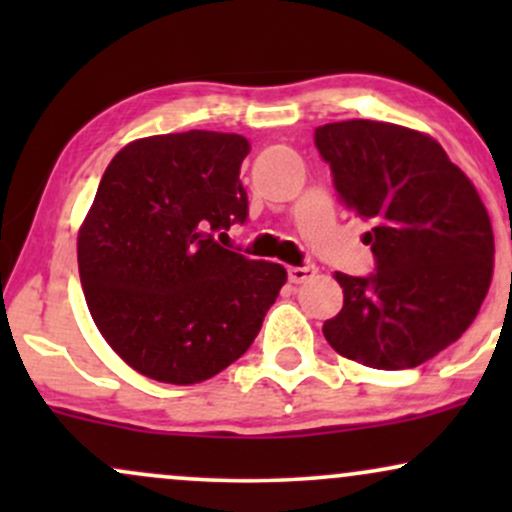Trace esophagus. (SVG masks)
Returning <instances> with one entry per match:
<instances>
[{
  "instance_id": "1",
  "label": "esophagus",
  "mask_w": 512,
  "mask_h": 512,
  "mask_svg": "<svg viewBox=\"0 0 512 512\" xmlns=\"http://www.w3.org/2000/svg\"><path fill=\"white\" fill-rule=\"evenodd\" d=\"M317 272L315 264H301V267H289V281L291 284H303L305 279H310Z\"/></svg>"
}]
</instances>
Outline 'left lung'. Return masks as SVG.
Segmentation results:
<instances>
[{
  "mask_svg": "<svg viewBox=\"0 0 512 512\" xmlns=\"http://www.w3.org/2000/svg\"><path fill=\"white\" fill-rule=\"evenodd\" d=\"M346 209L370 221L375 272H337L344 308L322 325L337 354L407 370L462 337L491 286L493 231L474 185L436 139L373 120L315 129Z\"/></svg>",
  "mask_w": 512,
  "mask_h": 512,
  "instance_id": "left-lung-1",
  "label": "left lung"
}]
</instances>
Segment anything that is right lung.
Masks as SVG:
<instances>
[{
	"instance_id": "1",
	"label": "right lung",
	"mask_w": 512,
	"mask_h": 512,
	"mask_svg": "<svg viewBox=\"0 0 512 512\" xmlns=\"http://www.w3.org/2000/svg\"><path fill=\"white\" fill-rule=\"evenodd\" d=\"M240 134L190 129L127 144L105 168L79 231L93 322L122 361L170 385L238 361L286 281L274 262L219 240L248 221Z\"/></svg>"
}]
</instances>
